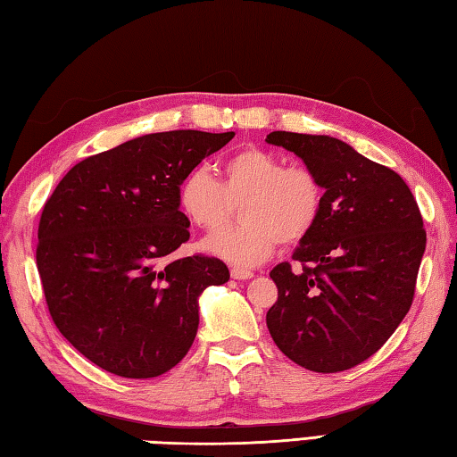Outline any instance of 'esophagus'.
Listing matches in <instances>:
<instances>
[{
  "instance_id": "esophagus-1",
  "label": "esophagus",
  "mask_w": 457,
  "mask_h": 457,
  "mask_svg": "<svg viewBox=\"0 0 457 457\" xmlns=\"http://www.w3.org/2000/svg\"><path fill=\"white\" fill-rule=\"evenodd\" d=\"M231 278H234V280H250V278H253V272L244 268H231Z\"/></svg>"
}]
</instances>
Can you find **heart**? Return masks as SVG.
I'll return each mask as SVG.
<instances>
[{
    "mask_svg": "<svg viewBox=\"0 0 457 457\" xmlns=\"http://www.w3.org/2000/svg\"><path fill=\"white\" fill-rule=\"evenodd\" d=\"M324 189L306 165H284L278 154L244 146L221 163V179L195 167L179 187V205L191 223L205 231L226 226L239 205L237 226L221 229L204 247L237 266H258L278 244L294 245L320 218Z\"/></svg>",
    "mask_w": 457,
    "mask_h": 457,
    "instance_id": "1",
    "label": "heart"
}]
</instances>
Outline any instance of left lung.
Returning <instances> with one entry per match:
<instances>
[{"mask_svg": "<svg viewBox=\"0 0 457 457\" xmlns=\"http://www.w3.org/2000/svg\"><path fill=\"white\" fill-rule=\"evenodd\" d=\"M320 177L324 201L314 229L270 278L278 300L266 314L286 357L314 373H338L386 343L413 303L425 229L413 193L389 167L338 138L274 130Z\"/></svg>", "mask_w": 457, "mask_h": 457, "instance_id": "obj_1", "label": "left lung"}]
</instances>
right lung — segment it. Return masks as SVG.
Instances as JSON below:
<instances>
[{"mask_svg": "<svg viewBox=\"0 0 457 457\" xmlns=\"http://www.w3.org/2000/svg\"><path fill=\"white\" fill-rule=\"evenodd\" d=\"M236 133L169 130L80 161L46 201L36 262L54 324L108 373L149 378L191 349L199 296L229 280L218 258L171 253L189 239L185 177Z\"/></svg>", "mask_w": 457, "mask_h": 457, "instance_id": "right-lung-1", "label": "right lung"}]
</instances>
